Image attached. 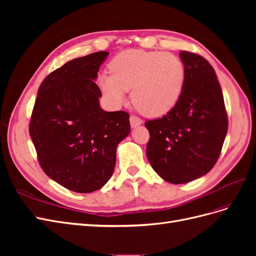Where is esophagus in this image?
<instances>
[{
    "mask_svg": "<svg viewBox=\"0 0 256 256\" xmlns=\"http://www.w3.org/2000/svg\"><path fill=\"white\" fill-rule=\"evenodd\" d=\"M142 124V120L138 118H136V116H130V125H131V127L132 128H136V127H138V126H140Z\"/></svg>",
    "mask_w": 256,
    "mask_h": 256,
    "instance_id": "34e87169",
    "label": "esophagus"
}]
</instances>
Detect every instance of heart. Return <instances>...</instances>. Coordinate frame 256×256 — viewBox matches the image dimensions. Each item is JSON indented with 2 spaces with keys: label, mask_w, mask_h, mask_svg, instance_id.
Returning <instances> with one entry per match:
<instances>
[{
  "label": "heart",
  "mask_w": 256,
  "mask_h": 256,
  "mask_svg": "<svg viewBox=\"0 0 256 256\" xmlns=\"http://www.w3.org/2000/svg\"><path fill=\"white\" fill-rule=\"evenodd\" d=\"M110 74L98 76V86L113 106L126 102L129 90L134 104L150 118L172 111L186 82L182 60L170 52L130 49L118 53L109 64Z\"/></svg>",
  "instance_id": "obj_1"
}]
</instances>
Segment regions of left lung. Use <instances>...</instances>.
I'll return each mask as SVG.
<instances>
[{
  "instance_id": "1",
  "label": "left lung",
  "mask_w": 256,
  "mask_h": 256,
  "mask_svg": "<svg viewBox=\"0 0 256 256\" xmlns=\"http://www.w3.org/2000/svg\"><path fill=\"white\" fill-rule=\"evenodd\" d=\"M186 67L182 97L164 118L145 122L147 158L162 180L186 184L206 175L218 160L228 115L214 69L196 53L180 51Z\"/></svg>"
}]
</instances>
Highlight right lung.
<instances>
[{
    "label": "right lung",
    "instance_id": "right-lung-1",
    "mask_svg": "<svg viewBox=\"0 0 256 256\" xmlns=\"http://www.w3.org/2000/svg\"><path fill=\"white\" fill-rule=\"evenodd\" d=\"M108 56L92 53L51 72L38 90L30 122L44 172L74 192L104 187L114 171L116 147L130 134L128 113L99 104L95 80Z\"/></svg>",
    "mask_w": 256,
    "mask_h": 256
}]
</instances>
